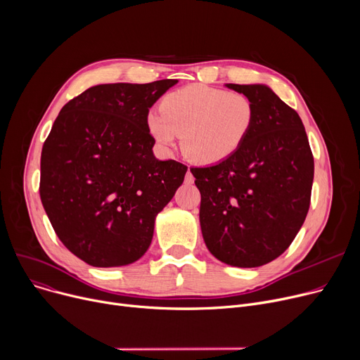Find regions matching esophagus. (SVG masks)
<instances>
[{
	"mask_svg": "<svg viewBox=\"0 0 360 360\" xmlns=\"http://www.w3.org/2000/svg\"><path fill=\"white\" fill-rule=\"evenodd\" d=\"M185 182H186V184H193V182H194V176H193V174H191V170H190V169L186 170V175H185Z\"/></svg>",
	"mask_w": 360,
	"mask_h": 360,
	"instance_id": "34e87169",
	"label": "esophagus"
}]
</instances>
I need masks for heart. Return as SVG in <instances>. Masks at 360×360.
<instances>
[{"instance_id": "obj_1", "label": "heart", "mask_w": 360, "mask_h": 360, "mask_svg": "<svg viewBox=\"0 0 360 360\" xmlns=\"http://www.w3.org/2000/svg\"><path fill=\"white\" fill-rule=\"evenodd\" d=\"M255 121L248 96L205 84L167 93L160 112H148V134L165 150L181 148L193 163L212 166L231 159L247 141Z\"/></svg>"}]
</instances>
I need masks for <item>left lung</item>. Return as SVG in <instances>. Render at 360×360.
Segmentation results:
<instances>
[{
    "label": "left lung",
    "instance_id": "left-lung-1",
    "mask_svg": "<svg viewBox=\"0 0 360 360\" xmlns=\"http://www.w3.org/2000/svg\"><path fill=\"white\" fill-rule=\"evenodd\" d=\"M251 99L247 141L221 163L191 167L209 251L233 267L264 266L285 252L309 210L314 156L297 112L266 84H226Z\"/></svg>",
    "mask_w": 360,
    "mask_h": 360
}]
</instances>
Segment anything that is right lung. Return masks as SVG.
Instances as JSON below:
<instances>
[{
	"label": "right lung",
	"mask_w": 360,
	"mask_h": 360,
	"mask_svg": "<svg viewBox=\"0 0 360 360\" xmlns=\"http://www.w3.org/2000/svg\"><path fill=\"white\" fill-rule=\"evenodd\" d=\"M176 83L93 86L64 105L44 143V209L65 248L93 267L141 258L156 216L184 182L188 167L155 158L146 124Z\"/></svg>",
	"instance_id": "obj_1"
}]
</instances>
